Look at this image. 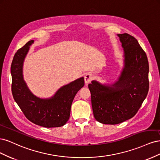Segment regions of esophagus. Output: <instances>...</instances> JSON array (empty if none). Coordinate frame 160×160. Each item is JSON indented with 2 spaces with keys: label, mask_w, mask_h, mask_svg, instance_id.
I'll list each match as a JSON object with an SVG mask.
<instances>
[{
  "label": "esophagus",
  "mask_w": 160,
  "mask_h": 160,
  "mask_svg": "<svg viewBox=\"0 0 160 160\" xmlns=\"http://www.w3.org/2000/svg\"><path fill=\"white\" fill-rule=\"evenodd\" d=\"M93 79V75H91V74H90V73H87L85 75V78H84V79H85V83H89V82Z\"/></svg>",
  "instance_id": "esophagus-1"
}]
</instances>
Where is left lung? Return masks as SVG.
Instances as JSON below:
<instances>
[{"instance_id":"obj_1","label":"left lung","mask_w":160,"mask_h":160,"mask_svg":"<svg viewBox=\"0 0 160 160\" xmlns=\"http://www.w3.org/2000/svg\"><path fill=\"white\" fill-rule=\"evenodd\" d=\"M124 50L125 66L111 87L92 81L88 85L93 115L98 122L115 125L138 113L149 91V63L138 40L128 33L118 35Z\"/></svg>"}]
</instances>
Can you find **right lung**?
Masks as SVG:
<instances>
[{
  "instance_id": "add662e5",
  "label": "right lung",
  "mask_w": 160,
  "mask_h": 160,
  "mask_svg": "<svg viewBox=\"0 0 160 160\" xmlns=\"http://www.w3.org/2000/svg\"><path fill=\"white\" fill-rule=\"evenodd\" d=\"M33 42H27L13 57L11 67L13 98L25 117L33 123L45 128L61 127L69 119L72 100L83 87L84 79L81 77L63 86L51 99L37 98L28 89L22 77L23 61Z\"/></svg>"
}]
</instances>
